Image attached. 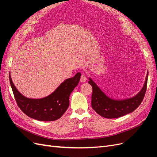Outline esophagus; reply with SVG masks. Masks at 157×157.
<instances>
[{
  "instance_id": "1",
  "label": "esophagus",
  "mask_w": 157,
  "mask_h": 157,
  "mask_svg": "<svg viewBox=\"0 0 157 157\" xmlns=\"http://www.w3.org/2000/svg\"><path fill=\"white\" fill-rule=\"evenodd\" d=\"M80 82H85L86 81V77L84 75H82L80 77Z\"/></svg>"
}]
</instances>
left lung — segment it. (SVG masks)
Masks as SVG:
<instances>
[{"mask_svg": "<svg viewBox=\"0 0 157 157\" xmlns=\"http://www.w3.org/2000/svg\"><path fill=\"white\" fill-rule=\"evenodd\" d=\"M148 74L142 89L135 96L125 99H115L108 97L93 80L89 78L88 83L91 85L92 107L99 115L107 118H115L132 113L139 107L146 92Z\"/></svg>", "mask_w": 157, "mask_h": 157, "instance_id": "left-lung-1", "label": "left lung"}]
</instances>
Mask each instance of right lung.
I'll use <instances>...</instances> for the list:
<instances>
[{
  "instance_id": "obj_1",
  "label": "right lung",
  "mask_w": 157,
  "mask_h": 157,
  "mask_svg": "<svg viewBox=\"0 0 157 157\" xmlns=\"http://www.w3.org/2000/svg\"><path fill=\"white\" fill-rule=\"evenodd\" d=\"M81 74L66 79L49 96L40 99L25 97L18 91L9 75L12 91L18 107L26 115L40 121H54L62 116L69 105V96L77 86Z\"/></svg>"
}]
</instances>
